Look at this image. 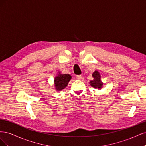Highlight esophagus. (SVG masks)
I'll return each mask as SVG.
<instances>
[{"instance_id": "34e87169", "label": "esophagus", "mask_w": 146, "mask_h": 146, "mask_svg": "<svg viewBox=\"0 0 146 146\" xmlns=\"http://www.w3.org/2000/svg\"><path fill=\"white\" fill-rule=\"evenodd\" d=\"M76 77L77 78V79H78V80H80V79L82 78V76L81 75H78V76H76Z\"/></svg>"}]
</instances>
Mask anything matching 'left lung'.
<instances>
[{
	"label": "left lung",
	"instance_id": "obj_1",
	"mask_svg": "<svg viewBox=\"0 0 146 146\" xmlns=\"http://www.w3.org/2000/svg\"><path fill=\"white\" fill-rule=\"evenodd\" d=\"M92 77L94 78V80L90 81V83L91 86L95 88H99V89L102 88V86L103 85V83L100 80V74L96 70V71L92 74Z\"/></svg>",
	"mask_w": 146,
	"mask_h": 146
}]
</instances>
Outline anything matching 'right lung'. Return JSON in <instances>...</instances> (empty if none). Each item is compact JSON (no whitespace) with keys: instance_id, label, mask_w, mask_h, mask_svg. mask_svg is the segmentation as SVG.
Masks as SVG:
<instances>
[{"instance_id":"obj_1","label":"right lung","mask_w":146,"mask_h":146,"mask_svg":"<svg viewBox=\"0 0 146 146\" xmlns=\"http://www.w3.org/2000/svg\"><path fill=\"white\" fill-rule=\"evenodd\" d=\"M71 76L69 74H60L55 78L54 82L56 90H62L67 86Z\"/></svg>"}]
</instances>
